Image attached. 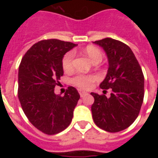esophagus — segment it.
<instances>
[{"instance_id": "1", "label": "esophagus", "mask_w": 158, "mask_h": 158, "mask_svg": "<svg viewBox=\"0 0 158 158\" xmlns=\"http://www.w3.org/2000/svg\"><path fill=\"white\" fill-rule=\"evenodd\" d=\"M79 93L81 97H84V96L87 95V93H86L85 91H83V90H79Z\"/></svg>"}]
</instances>
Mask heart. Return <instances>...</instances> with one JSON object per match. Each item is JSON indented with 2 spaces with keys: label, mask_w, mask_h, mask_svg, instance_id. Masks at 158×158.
<instances>
[{
  "label": "heart",
  "mask_w": 158,
  "mask_h": 158,
  "mask_svg": "<svg viewBox=\"0 0 158 158\" xmlns=\"http://www.w3.org/2000/svg\"><path fill=\"white\" fill-rule=\"evenodd\" d=\"M84 52L88 56L93 63H98L102 59V52L99 49L93 46V45H88L85 48ZM73 56L74 54L73 52H69L66 53L63 58H62V69L65 72H71L73 69ZM97 80V77L93 74H84V73H79L74 76L71 80V82L73 85L82 89H89L92 87L93 84Z\"/></svg>",
  "instance_id": "obj_1"
}]
</instances>
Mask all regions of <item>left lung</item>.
<instances>
[{"label": "left lung", "instance_id": "1", "mask_svg": "<svg viewBox=\"0 0 158 158\" xmlns=\"http://www.w3.org/2000/svg\"><path fill=\"white\" fill-rule=\"evenodd\" d=\"M102 46L108 59V70L102 89L112 90L110 97L91 93L93 120L107 132L127 129L135 122L144 99V75L132 50L123 42L105 38L93 42Z\"/></svg>", "mask_w": 158, "mask_h": 158}]
</instances>
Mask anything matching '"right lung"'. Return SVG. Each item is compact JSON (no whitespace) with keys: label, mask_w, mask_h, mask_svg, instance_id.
<instances>
[{"label":"right lung","mask_w":158,"mask_h":158,"mask_svg":"<svg viewBox=\"0 0 158 158\" xmlns=\"http://www.w3.org/2000/svg\"><path fill=\"white\" fill-rule=\"evenodd\" d=\"M74 46L72 42L56 39L40 40L26 52L19 65L18 95L23 111L29 122L46 135L68 128L80 98L73 86L63 96L54 92L63 75L62 58Z\"/></svg>","instance_id":"add662e5"}]
</instances>
